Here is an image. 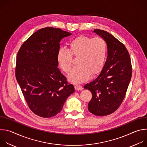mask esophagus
<instances>
[{"mask_svg":"<svg viewBox=\"0 0 147 147\" xmlns=\"http://www.w3.org/2000/svg\"><path fill=\"white\" fill-rule=\"evenodd\" d=\"M74 88H75V90H77V91H81V90H83V88L82 87V86H78V85H76V86H75Z\"/></svg>","mask_w":147,"mask_h":147,"instance_id":"1","label":"esophagus"}]
</instances>
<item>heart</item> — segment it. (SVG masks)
<instances>
[{"label":"heart","mask_w":147,"mask_h":147,"mask_svg":"<svg viewBox=\"0 0 147 147\" xmlns=\"http://www.w3.org/2000/svg\"><path fill=\"white\" fill-rule=\"evenodd\" d=\"M69 47V49L60 48L56 57L60 67L65 73L71 70L73 57L78 58V66L68 76L69 81L82 83L87 81L90 75L95 76L101 71L107 55V44L103 38L81 35L73 39Z\"/></svg>","instance_id":"heart-1"}]
</instances>
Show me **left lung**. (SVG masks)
I'll return each instance as SVG.
<instances>
[{
	"label": "left lung",
	"instance_id": "obj_1",
	"mask_svg": "<svg viewBox=\"0 0 147 147\" xmlns=\"http://www.w3.org/2000/svg\"><path fill=\"white\" fill-rule=\"evenodd\" d=\"M93 32L106 41L108 56L99 74L84 88L92 93L88 111L107 116L116 111L124 98L132 76L131 63L126 48L114 36L98 29Z\"/></svg>",
	"mask_w": 147,
	"mask_h": 147
}]
</instances>
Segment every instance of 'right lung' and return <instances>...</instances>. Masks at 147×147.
<instances>
[{
  "mask_svg": "<svg viewBox=\"0 0 147 147\" xmlns=\"http://www.w3.org/2000/svg\"><path fill=\"white\" fill-rule=\"evenodd\" d=\"M71 34L46 27L34 33L21 47L17 55L16 77L30 109L48 118L56 115L67 98L74 92L57 66L60 42Z\"/></svg>",
  "mask_w": 147,
  "mask_h": 147,
  "instance_id": "add662e5",
  "label": "right lung"
}]
</instances>
